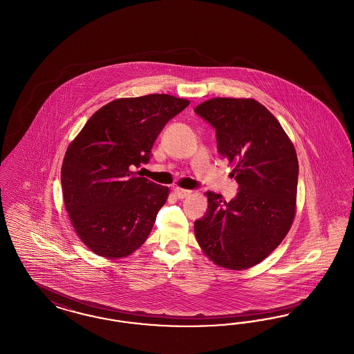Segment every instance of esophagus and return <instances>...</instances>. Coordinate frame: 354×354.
<instances>
[{"mask_svg":"<svg viewBox=\"0 0 354 354\" xmlns=\"http://www.w3.org/2000/svg\"><path fill=\"white\" fill-rule=\"evenodd\" d=\"M174 192H175V196H176L178 198H184V197L191 195V191H189V189H183V188H178V187L174 189Z\"/></svg>","mask_w":354,"mask_h":354,"instance_id":"34e87169","label":"esophagus"}]
</instances>
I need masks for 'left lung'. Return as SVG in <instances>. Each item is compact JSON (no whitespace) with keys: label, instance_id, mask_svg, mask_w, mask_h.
<instances>
[{"label":"left lung","instance_id":"1","mask_svg":"<svg viewBox=\"0 0 354 354\" xmlns=\"http://www.w3.org/2000/svg\"><path fill=\"white\" fill-rule=\"evenodd\" d=\"M195 112L216 129L218 153L234 165L238 194L229 203L207 191L195 221L204 254L223 268L257 266L274 251L295 216L298 159L279 120L255 99L213 97Z\"/></svg>","mask_w":354,"mask_h":354}]
</instances>
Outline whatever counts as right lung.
Here are the masks:
<instances>
[{
    "mask_svg": "<svg viewBox=\"0 0 354 354\" xmlns=\"http://www.w3.org/2000/svg\"><path fill=\"white\" fill-rule=\"evenodd\" d=\"M188 104L167 94L112 100L68 147L64 204L80 239L99 257H128L147 241L169 188L133 170L150 160L158 134Z\"/></svg>",
    "mask_w": 354,
    "mask_h": 354,
    "instance_id": "obj_1",
    "label": "right lung"
}]
</instances>
